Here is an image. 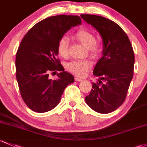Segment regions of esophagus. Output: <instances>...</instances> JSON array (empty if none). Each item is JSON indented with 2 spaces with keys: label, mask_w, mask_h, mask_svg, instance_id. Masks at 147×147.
<instances>
[{
  "label": "esophagus",
  "mask_w": 147,
  "mask_h": 147,
  "mask_svg": "<svg viewBox=\"0 0 147 147\" xmlns=\"http://www.w3.org/2000/svg\"><path fill=\"white\" fill-rule=\"evenodd\" d=\"M75 81H76V82H82V80H83L82 78H80V77H75Z\"/></svg>",
  "instance_id": "1"
}]
</instances>
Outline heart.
<instances>
[{
    "label": "heart",
    "instance_id": "heart-1",
    "mask_svg": "<svg viewBox=\"0 0 147 147\" xmlns=\"http://www.w3.org/2000/svg\"><path fill=\"white\" fill-rule=\"evenodd\" d=\"M72 37L84 45L88 49V55L93 59L98 58L102 54V47L96 42L95 35L86 29H80L73 33ZM69 40L66 37H62L57 43V51L61 56H68ZM91 67V63L88 60H75L67 63L66 69L77 76L84 77Z\"/></svg>",
    "mask_w": 147,
    "mask_h": 147
}]
</instances>
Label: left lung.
I'll return each instance as SVG.
<instances>
[{
    "mask_svg": "<svg viewBox=\"0 0 147 147\" xmlns=\"http://www.w3.org/2000/svg\"><path fill=\"white\" fill-rule=\"evenodd\" d=\"M81 17L99 32L103 42V56L93 70V75L100 80L92 83V89L85 100L96 112H112L125 101L133 79V47L126 33L113 21L94 14H81Z\"/></svg>",
    "mask_w": 147,
    "mask_h": 147,
    "instance_id": "1",
    "label": "left lung"
}]
</instances>
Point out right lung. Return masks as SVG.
<instances>
[{
	"instance_id": "obj_1",
	"label": "right lung",
	"mask_w": 147,
	"mask_h": 147,
	"mask_svg": "<svg viewBox=\"0 0 147 147\" xmlns=\"http://www.w3.org/2000/svg\"><path fill=\"white\" fill-rule=\"evenodd\" d=\"M76 15L48 17L37 23L22 39L16 56V77L21 96L31 110L43 113L56 107L74 77L64 71L57 59V43L72 26L81 24ZM60 71L51 80L49 73Z\"/></svg>"
}]
</instances>
